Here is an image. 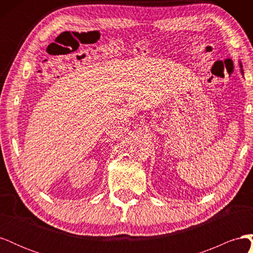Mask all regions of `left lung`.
<instances>
[{
    "label": "left lung",
    "mask_w": 253,
    "mask_h": 253,
    "mask_svg": "<svg viewBox=\"0 0 253 253\" xmlns=\"http://www.w3.org/2000/svg\"><path fill=\"white\" fill-rule=\"evenodd\" d=\"M240 65H241V71H242V73H243V68H242L243 66H242V64H240Z\"/></svg>",
    "instance_id": "left-lung-1"
}]
</instances>
